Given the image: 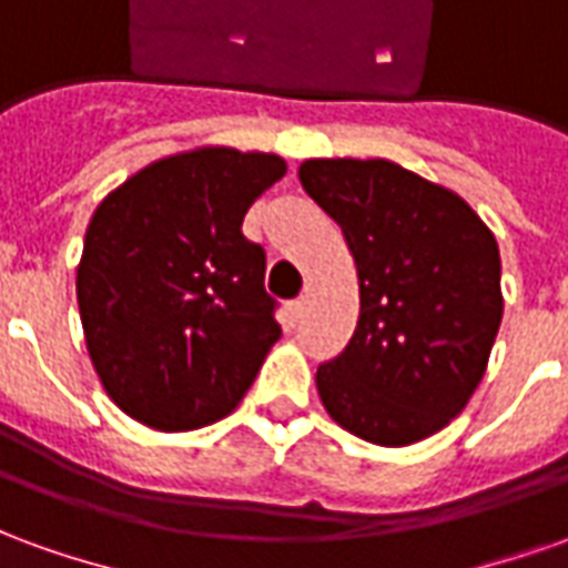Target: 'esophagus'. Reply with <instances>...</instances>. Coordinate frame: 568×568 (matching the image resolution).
<instances>
[{
	"instance_id": "34e87169",
	"label": "esophagus",
	"mask_w": 568,
	"mask_h": 568,
	"mask_svg": "<svg viewBox=\"0 0 568 568\" xmlns=\"http://www.w3.org/2000/svg\"><path fill=\"white\" fill-rule=\"evenodd\" d=\"M304 304H307V301H304V297H295V301H292V304H288V313H292V320H301V316H304Z\"/></svg>"
}]
</instances>
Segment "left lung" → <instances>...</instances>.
Listing matches in <instances>:
<instances>
[{
	"label": "left lung",
	"instance_id": "obj_1",
	"mask_svg": "<svg viewBox=\"0 0 568 568\" xmlns=\"http://www.w3.org/2000/svg\"><path fill=\"white\" fill-rule=\"evenodd\" d=\"M297 175L358 271L356 332L316 371L322 405L383 447L435 435L475 395L499 334L496 236L459 194L383 158H313Z\"/></svg>",
	"mask_w": 568,
	"mask_h": 568
}]
</instances>
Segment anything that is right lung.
Listing matches in <instances>:
<instances>
[{
    "mask_svg": "<svg viewBox=\"0 0 568 568\" xmlns=\"http://www.w3.org/2000/svg\"><path fill=\"white\" fill-rule=\"evenodd\" d=\"M283 175L280 154L206 145L149 163L93 212L75 276L84 344L142 426L227 417L280 341L264 248L240 227Z\"/></svg>",
    "mask_w": 568,
    "mask_h": 568,
    "instance_id": "add662e5",
    "label": "right lung"
}]
</instances>
